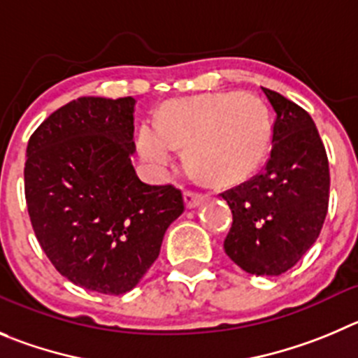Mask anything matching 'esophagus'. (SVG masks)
I'll list each match as a JSON object with an SVG mask.
<instances>
[{
	"label": "esophagus",
	"mask_w": 358,
	"mask_h": 358,
	"mask_svg": "<svg viewBox=\"0 0 358 358\" xmlns=\"http://www.w3.org/2000/svg\"><path fill=\"white\" fill-rule=\"evenodd\" d=\"M183 201H185L187 208H196V206H199L203 201H205V196L198 194V192H194V190H185Z\"/></svg>",
	"instance_id": "1"
}]
</instances>
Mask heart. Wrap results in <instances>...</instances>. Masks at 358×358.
<instances>
[{"label":"heart","mask_w":358,"mask_h":358,"mask_svg":"<svg viewBox=\"0 0 358 358\" xmlns=\"http://www.w3.org/2000/svg\"><path fill=\"white\" fill-rule=\"evenodd\" d=\"M268 109L250 93H219L176 100L159 116V127L143 125L138 150L153 175L173 164L175 148H185L189 168L213 187L249 178L268 152Z\"/></svg>","instance_id":"1"}]
</instances>
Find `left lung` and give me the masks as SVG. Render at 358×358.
I'll list each match as a JSON object with an SVG mask.
<instances>
[{
    "label": "left lung",
    "mask_w": 358,
    "mask_h": 358,
    "mask_svg": "<svg viewBox=\"0 0 358 358\" xmlns=\"http://www.w3.org/2000/svg\"><path fill=\"white\" fill-rule=\"evenodd\" d=\"M275 111L272 152L262 173L222 192L233 213L226 255L252 275H280L320 236L329 210V159L300 106L263 88Z\"/></svg>",
    "instance_id": "1"
}]
</instances>
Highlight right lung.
I'll use <instances>...</instances> for the list:
<instances>
[{"instance_id":"right-lung-1","label":"right lung","mask_w":358,"mask_h":358,"mask_svg":"<svg viewBox=\"0 0 358 358\" xmlns=\"http://www.w3.org/2000/svg\"><path fill=\"white\" fill-rule=\"evenodd\" d=\"M132 96H81L31 134L24 192L33 231L63 277L103 295L136 288L183 212L173 185L138 178Z\"/></svg>"}]
</instances>
